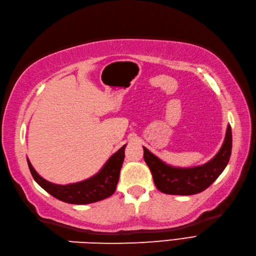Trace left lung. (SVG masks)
Instances as JSON below:
<instances>
[{
  "mask_svg": "<svg viewBox=\"0 0 256 256\" xmlns=\"http://www.w3.org/2000/svg\"><path fill=\"white\" fill-rule=\"evenodd\" d=\"M232 128L228 124L224 142L213 159L194 168H175L144 148V160L152 171L156 187L163 194L190 196L206 190L224 171L230 159Z\"/></svg>",
  "mask_w": 256,
  "mask_h": 256,
  "instance_id": "8db88e82",
  "label": "left lung"
}]
</instances>
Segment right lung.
<instances>
[{
    "label": "right lung",
    "instance_id": "1",
    "mask_svg": "<svg viewBox=\"0 0 256 256\" xmlns=\"http://www.w3.org/2000/svg\"><path fill=\"white\" fill-rule=\"evenodd\" d=\"M126 146H122L111 156L96 175L85 180L68 185H57L44 180L36 173L30 161L27 160L32 178L45 192L55 196L56 199L71 204H88L106 199L114 194L124 160Z\"/></svg>",
    "mask_w": 256,
    "mask_h": 256
}]
</instances>
